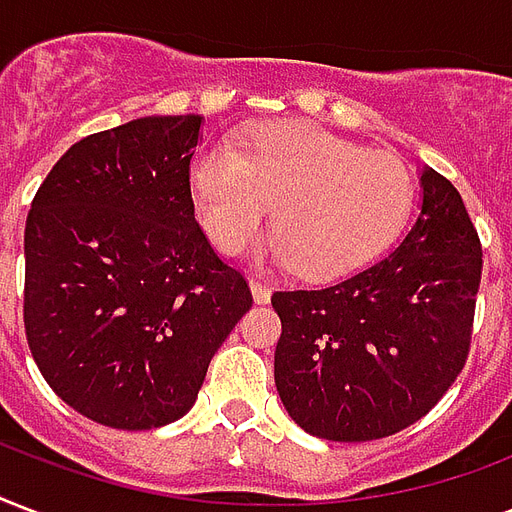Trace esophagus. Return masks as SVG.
I'll list each match as a JSON object with an SVG mask.
<instances>
[{
	"label": "esophagus",
	"mask_w": 512,
	"mask_h": 512,
	"mask_svg": "<svg viewBox=\"0 0 512 512\" xmlns=\"http://www.w3.org/2000/svg\"><path fill=\"white\" fill-rule=\"evenodd\" d=\"M249 287H252V298H255V303H268V300H271V290H268L260 279H249Z\"/></svg>",
	"instance_id": "1"
}]
</instances>
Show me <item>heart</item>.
Wrapping results in <instances>:
<instances>
[{
  "mask_svg": "<svg viewBox=\"0 0 512 512\" xmlns=\"http://www.w3.org/2000/svg\"><path fill=\"white\" fill-rule=\"evenodd\" d=\"M195 209L214 244L241 252L276 204L271 255L308 279H338L400 236L416 182L397 155L362 150L325 128L276 123L244 150L217 142L190 163Z\"/></svg>",
  "mask_w": 512,
  "mask_h": 512,
  "instance_id": "1",
  "label": "heart"
}]
</instances>
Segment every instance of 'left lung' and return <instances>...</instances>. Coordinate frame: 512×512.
Returning <instances> with one entry per match:
<instances>
[{
    "instance_id": "1",
    "label": "left lung",
    "mask_w": 512,
    "mask_h": 512,
    "mask_svg": "<svg viewBox=\"0 0 512 512\" xmlns=\"http://www.w3.org/2000/svg\"><path fill=\"white\" fill-rule=\"evenodd\" d=\"M421 212L397 249L322 290L273 292L276 392L308 435L389 438L427 416L462 373L483 249L459 190L421 171Z\"/></svg>"
}]
</instances>
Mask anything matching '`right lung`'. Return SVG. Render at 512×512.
<instances>
[{
    "mask_svg": "<svg viewBox=\"0 0 512 512\" xmlns=\"http://www.w3.org/2000/svg\"><path fill=\"white\" fill-rule=\"evenodd\" d=\"M201 115L139 117L72 144L26 217L23 325L66 405L115 429L193 408L214 351L252 306L195 222Z\"/></svg>",
    "mask_w": 512,
    "mask_h": 512,
    "instance_id": "right-lung-1",
    "label": "right lung"
}]
</instances>
